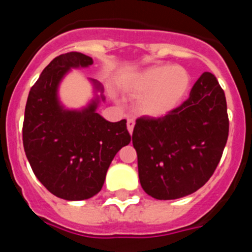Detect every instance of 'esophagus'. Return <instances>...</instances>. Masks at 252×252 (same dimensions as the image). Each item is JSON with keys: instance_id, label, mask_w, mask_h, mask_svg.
<instances>
[{"instance_id": "esophagus-1", "label": "esophagus", "mask_w": 252, "mask_h": 252, "mask_svg": "<svg viewBox=\"0 0 252 252\" xmlns=\"http://www.w3.org/2000/svg\"><path fill=\"white\" fill-rule=\"evenodd\" d=\"M133 127H135V120H133V119H128L127 120V130H128V132L132 133Z\"/></svg>"}]
</instances>
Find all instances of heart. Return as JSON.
<instances>
[{
	"label": "heart",
	"mask_w": 252,
	"mask_h": 252,
	"mask_svg": "<svg viewBox=\"0 0 252 252\" xmlns=\"http://www.w3.org/2000/svg\"><path fill=\"white\" fill-rule=\"evenodd\" d=\"M190 84V77L180 66H151L140 73L133 82L136 94H145L140 101L144 115L161 117L177 108Z\"/></svg>",
	"instance_id": "1"
}]
</instances>
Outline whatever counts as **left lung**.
<instances>
[{
    "label": "left lung",
    "instance_id": "8db88e82",
    "mask_svg": "<svg viewBox=\"0 0 252 252\" xmlns=\"http://www.w3.org/2000/svg\"><path fill=\"white\" fill-rule=\"evenodd\" d=\"M224 92L204 72L189 98L159 119L142 116L133 127L142 189L155 199L192 194L212 177L228 137Z\"/></svg>",
    "mask_w": 252,
    "mask_h": 252
}]
</instances>
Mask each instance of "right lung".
I'll return each instance as SVG.
<instances>
[{
	"label": "right lung",
	"instance_id": "1",
	"mask_svg": "<svg viewBox=\"0 0 252 252\" xmlns=\"http://www.w3.org/2000/svg\"><path fill=\"white\" fill-rule=\"evenodd\" d=\"M92 64V58L77 51L54 58L31 87L25 107L22 142L31 169L49 192L66 201L97 194L115 155L131 141L126 120L110 122L95 112L99 98L82 111L60 104L58 87L64 75ZM93 84L102 92L98 82Z\"/></svg>",
	"mask_w": 252,
	"mask_h": 252
}]
</instances>
